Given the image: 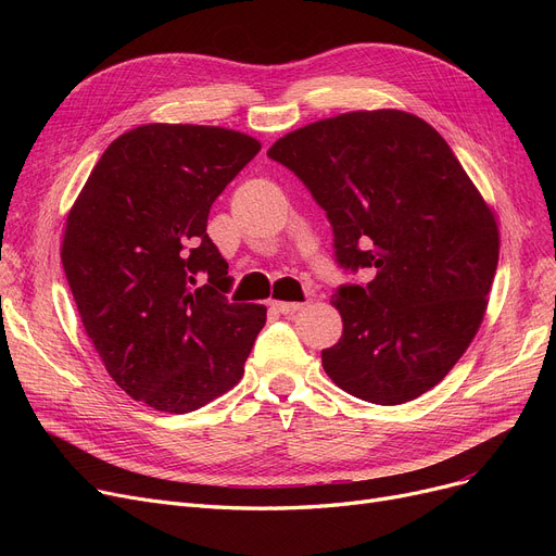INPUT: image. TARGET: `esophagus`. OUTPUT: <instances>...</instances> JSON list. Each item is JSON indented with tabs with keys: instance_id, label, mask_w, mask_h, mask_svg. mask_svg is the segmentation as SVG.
<instances>
[{
	"instance_id": "esophagus-1",
	"label": "esophagus",
	"mask_w": 556,
	"mask_h": 556,
	"mask_svg": "<svg viewBox=\"0 0 556 556\" xmlns=\"http://www.w3.org/2000/svg\"><path fill=\"white\" fill-rule=\"evenodd\" d=\"M273 306H275L279 313H283V315H293V313H298L300 308H304L302 302H273Z\"/></svg>"
}]
</instances>
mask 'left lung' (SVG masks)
I'll return each mask as SVG.
<instances>
[{"label":"left lung","mask_w":556,"mask_h":556,"mask_svg":"<svg viewBox=\"0 0 556 556\" xmlns=\"http://www.w3.org/2000/svg\"><path fill=\"white\" fill-rule=\"evenodd\" d=\"M327 212L342 268H374L331 304L342 338L323 352L331 381L399 405L434 388L476 338L498 266L495 214L430 124L403 110H356L277 139Z\"/></svg>","instance_id":"8db88e82"}]
</instances>
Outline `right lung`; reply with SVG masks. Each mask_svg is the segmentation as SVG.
I'll return each instance as SVG.
<instances>
[{
  "instance_id": "obj_1",
  "label": "right lung",
  "mask_w": 556,
  "mask_h": 556,
  "mask_svg": "<svg viewBox=\"0 0 556 556\" xmlns=\"http://www.w3.org/2000/svg\"><path fill=\"white\" fill-rule=\"evenodd\" d=\"M261 151L218 126L116 137L67 214L61 258L87 338L126 394L185 415L241 381L266 306L227 302L214 200Z\"/></svg>"
}]
</instances>
